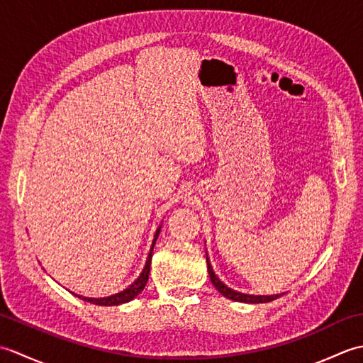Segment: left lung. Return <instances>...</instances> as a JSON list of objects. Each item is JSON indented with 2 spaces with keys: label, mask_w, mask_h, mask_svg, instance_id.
I'll return each mask as SVG.
<instances>
[{
  "label": "left lung",
  "mask_w": 363,
  "mask_h": 363,
  "mask_svg": "<svg viewBox=\"0 0 363 363\" xmlns=\"http://www.w3.org/2000/svg\"><path fill=\"white\" fill-rule=\"evenodd\" d=\"M207 269H209V276H211V281L215 285V289H217L223 296H226L233 301H240V303H248V304H259V303H269V301H273L276 298H279L281 295H272V296H254V295H245V293H238L233 289L226 287L225 284H223L217 276H215L213 269L209 264V259H207Z\"/></svg>",
  "instance_id": "8db88e82"
}]
</instances>
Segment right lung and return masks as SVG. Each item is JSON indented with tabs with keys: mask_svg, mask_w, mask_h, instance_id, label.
I'll list each match as a JSON object with an SVG mask.
<instances>
[{
	"mask_svg": "<svg viewBox=\"0 0 363 363\" xmlns=\"http://www.w3.org/2000/svg\"><path fill=\"white\" fill-rule=\"evenodd\" d=\"M159 230L160 228L157 229L156 233V237H154V242H152V246H151V251L148 254V260H146V265L143 268L142 274L138 276V279L133 284L129 285V287L126 290H123L120 293H115V295L112 296H107V298H86V296H79L81 299L87 301V303H91V304H96V306H118V304H125V303H129L130 299H134L138 293H140L143 289L146 282H148V276H150V267H151V257H152V248H154V243H156L157 240V235H159Z\"/></svg>",
	"mask_w": 363,
	"mask_h": 363,
	"instance_id": "add662e5",
	"label": "right lung"
}]
</instances>
